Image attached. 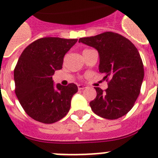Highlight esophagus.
<instances>
[{"instance_id":"34e87169","label":"esophagus","mask_w":158,"mask_h":158,"mask_svg":"<svg viewBox=\"0 0 158 158\" xmlns=\"http://www.w3.org/2000/svg\"><path fill=\"white\" fill-rule=\"evenodd\" d=\"M86 88H87V86L85 85H78V89L79 90H83V89H86Z\"/></svg>"}]
</instances>
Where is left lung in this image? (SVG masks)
I'll list each match as a JSON object with an SVG mask.
<instances>
[{
  "instance_id": "8db88e82",
  "label": "left lung",
  "mask_w": 158,
  "mask_h": 158,
  "mask_svg": "<svg viewBox=\"0 0 158 158\" xmlns=\"http://www.w3.org/2000/svg\"><path fill=\"white\" fill-rule=\"evenodd\" d=\"M79 43L98 51L99 71L104 75L108 85L105 91L94 87L96 97L89 103L93 111L107 119L125 115L133 107L144 77L138 49L128 39L111 31L81 38Z\"/></svg>"
}]
</instances>
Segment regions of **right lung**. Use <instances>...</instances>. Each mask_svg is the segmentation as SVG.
I'll return each mask as SVG.
<instances>
[{
  "label": "right lung",
  "mask_w": 158,
  "mask_h": 158,
  "mask_svg": "<svg viewBox=\"0 0 158 158\" xmlns=\"http://www.w3.org/2000/svg\"><path fill=\"white\" fill-rule=\"evenodd\" d=\"M77 39L41 38L23 50L14 69L15 93L27 115L43 123H54L66 115L77 92L73 83H53L54 72L62 68L65 54Z\"/></svg>",
  "instance_id": "right-lung-1"
}]
</instances>
